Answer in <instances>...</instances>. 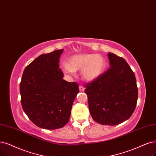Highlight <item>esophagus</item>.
Wrapping results in <instances>:
<instances>
[{
    "label": "esophagus",
    "instance_id": "34e87169",
    "mask_svg": "<svg viewBox=\"0 0 156 156\" xmlns=\"http://www.w3.org/2000/svg\"><path fill=\"white\" fill-rule=\"evenodd\" d=\"M79 90H80V91H82V92H83V91H84L85 88L83 87V86H82V85H80V86H79Z\"/></svg>",
    "mask_w": 156,
    "mask_h": 156
}]
</instances>
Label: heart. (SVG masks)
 <instances>
[{
  "instance_id": "obj_1",
  "label": "heart",
  "mask_w": 156,
  "mask_h": 156,
  "mask_svg": "<svg viewBox=\"0 0 156 156\" xmlns=\"http://www.w3.org/2000/svg\"><path fill=\"white\" fill-rule=\"evenodd\" d=\"M62 69L66 74H73L75 71L82 69V78L87 82H93L99 78L104 71L105 60L100 55L81 54L73 56L68 63H63Z\"/></svg>"
}]
</instances>
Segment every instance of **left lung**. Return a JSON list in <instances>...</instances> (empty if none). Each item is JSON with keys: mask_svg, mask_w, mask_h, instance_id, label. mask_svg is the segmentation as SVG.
Segmentation results:
<instances>
[{"mask_svg": "<svg viewBox=\"0 0 156 156\" xmlns=\"http://www.w3.org/2000/svg\"><path fill=\"white\" fill-rule=\"evenodd\" d=\"M110 68L85 85L89 108L101 125H116L127 120L137 104L138 90L135 74L124 58L108 53Z\"/></svg>", "mask_w": 156, "mask_h": 156, "instance_id": "left-lung-1", "label": "left lung"}]
</instances>
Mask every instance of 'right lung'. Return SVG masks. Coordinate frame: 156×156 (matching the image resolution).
I'll list each match as a JSON object with an SVG mask.
<instances>
[{
    "mask_svg": "<svg viewBox=\"0 0 156 156\" xmlns=\"http://www.w3.org/2000/svg\"><path fill=\"white\" fill-rule=\"evenodd\" d=\"M63 51L37 57L25 68L20 83L23 110L34 125L44 129H60L69 122L79 93L78 83L63 80L59 68Z\"/></svg>",
    "mask_w": 156,
    "mask_h": 156,
    "instance_id": "add662e5",
    "label": "right lung"
}]
</instances>
